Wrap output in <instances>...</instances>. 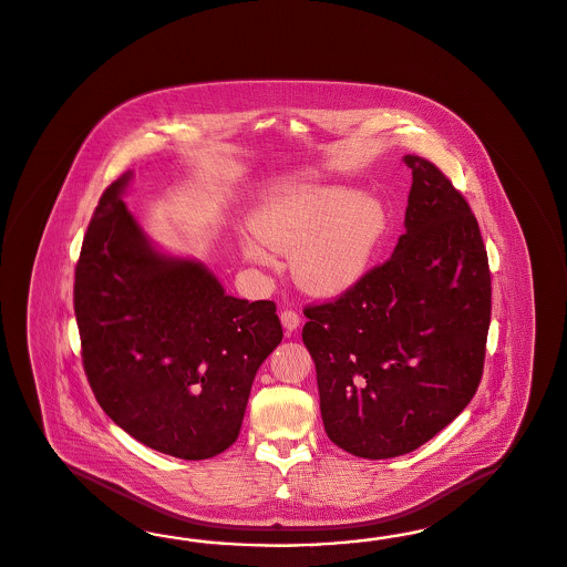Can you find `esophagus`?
Here are the masks:
<instances>
[{
	"label": "esophagus",
	"mask_w": 567,
	"mask_h": 567,
	"mask_svg": "<svg viewBox=\"0 0 567 567\" xmlns=\"http://www.w3.org/2000/svg\"><path fill=\"white\" fill-rule=\"evenodd\" d=\"M280 322H282V327L287 331H297V327L301 324V318L293 310H285V312L280 313Z\"/></svg>",
	"instance_id": "obj_1"
}]
</instances>
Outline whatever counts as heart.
<instances>
[{"label": "heart", "mask_w": 567, "mask_h": 567, "mask_svg": "<svg viewBox=\"0 0 567 567\" xmlns=\"http://www.w3.org/2000/svg\"><path fill=\"white\" fill-rule=\"evenodd\" d=\"M388 215L371 195L343 188H310L272 198L254 217L259 245L291 254L295 282L318 297H337L353 289L371 266ZM254 240L245 255L257 264L270 257Z\"/></svg>", "instance_id": "b5f03b06"}]
</instances>
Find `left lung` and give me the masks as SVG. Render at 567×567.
<instances>
[{
    "label": "left lung",
    "instance_id": "left-lung-1",
    "mask_svg": "<svg viewBox=\"0 0 567 567\" xmlns=\"http://www.w3.org/2000/svg\"><path fill=\"white\" fill-rule=\"evenodd\" d=\"M404 163L406 233L393 255L339 299L303 310L327 435L371 461L423 446L465 411L492 312L488 254L465 196L427 158Z\"/></svg>",
    "mask_w": 567,
    "mask_h": 567
}]
</instances>
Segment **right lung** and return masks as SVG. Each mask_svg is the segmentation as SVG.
I'll return each instance as SVG.
<instances>
[{
    "label": "right lung",
    "mask_w": 567,
    "mask_h": 567,
    "mask_svg": "<svg viewBox=\"0 0 567 567\" xmlns=\"http://www.w3.org/2000/svg\"><path fill=\"white\" fill-rule=\"evenodd\" d=\"M113 182L75 268L81 358L102 411L144 446L203 461L238 437L255 372L282 341L274 301L226 293L200 261L161 254Z\"/></svg>",
    "instance_id": "right-lung-1"
}]
</instances>
